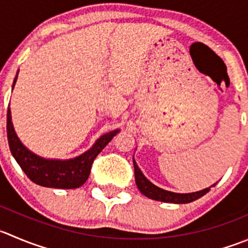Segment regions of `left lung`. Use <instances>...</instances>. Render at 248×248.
<instances>
[{
	"label": "left lung",
	"mask_w": 248,
	"mask_h": 248,
	"mask_svg": "<svg viewBox=\"0 0 248 248\" xmlns=\"http://www.w3.org/2000/svg\"><path fill=\"white\" fill-rule=\"evenodd\" d=\"M133 165H134V177H136V184L138 186V189L140 190V193L143 195H145L146 198L151 199V200L156 201H162V202H168V203H189L193 202V201L198 200L201 196H203L205 194H207L210 191V188H206L203 190L196 191V193H189V194H178V193H172V191L163 190V189L158 188L156 185H154L145 175L141 173V170H139L138 165L134 161L133 158ZM216 184H213L212 186H215Z\"/></svg>",
	"instance_id": "obj_1"
}]
</instances>
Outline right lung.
I'll return each mask as SVG.
<instances>
[{
  "instance_id": "add662e5",
  "label": "right lung",
  "mask_w": 248,
  "mask_h": 248,
  "mask_svg": "<svg viewBox=\"0 0 248 248\" xmlns=\"http://www.w3.org/2000/svg\"><path fill=\"white\" fill-rule=\"evenodd\" d=\"M16 74L14 78L13 87L16 82ZM120 129L109 132L100 137L90 150L70 160H49L40 157L31 153L28 148L21 144L14 131L12 124L11 109L7 111V137H8L9 149L16 162L21 167L29 179L36 184L46 188L57 189H76L85 184L91 173L92 163L98 154L107 146V144L116 136Z\"/></svg>"
}]
</instances>
